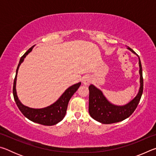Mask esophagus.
I'll return each instance as SVG.
<instances>
[{
  "instance_id": "esophagus-1",
  "label": "esophagus",
  "mask_w": 156,
  "mask_h": 156,
  "mask_svg": "<svg viewBox=\"0 0 156 156\" xmlns=\"http://www.w3.org/2000/svg\"><path fill=\"white\" fill-rule=\"evenodd\" d=\"M91 78L89 76H84L83 78V83L85 84V85H88V84L91 83Z\"/></svg>"
}]
</instances>
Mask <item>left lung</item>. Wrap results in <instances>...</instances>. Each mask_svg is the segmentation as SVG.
<instances>
[{"label": "left lung", "mask_w": 156, "mask_h": 156, "mask_svg": "<svg viewBox=\"0 0 156 156\" xmlns=\"http://www.w3.org/2000/svg\"><path fill=\"white\" fill-rule=\"evenodd\" d=\"M127 49L136 54L139 59L140 88L138 92L128 103L124 105H116L109 101L100 89L91 84L89 87V113L92 118L100 123L112 124L126 119L136 110L140 100L143 91V78L140 59L133 49L129 47Z\"/></svg>", "instance_id": "1"}]
</instances>
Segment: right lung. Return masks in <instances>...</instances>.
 <instances>
[{"label":"right lung","mask_w":156,"mask_h":156,"mask_svg":"<svg viewBox=\"0 0 156 156\" xmlns=\"http://www.w3.org/2000/svg\"><path fill=\"white\" fill-rule=\"evenodd\" d=\"M34 45L25 52V54L21 57L19 63L16 69V76L14 81V87H13V95H14V100L16 103L18 109L26 118L34 122L41 124L43 125L52 126L56 125L61 121L66 114L68 103L71 98L74 94L75 92L78 90L79 87L80 86L81 83L73 84L70 86L65 91L60 98L54 103L49 105L46 107L41 108V109H35L31 108L23 105L18 98L16 92V80L18 71L20 65L23 61L25 58L27 56L29 53H30L34 48Z\"/></svg>","instance_id":"obj_1"}]
</instances>
